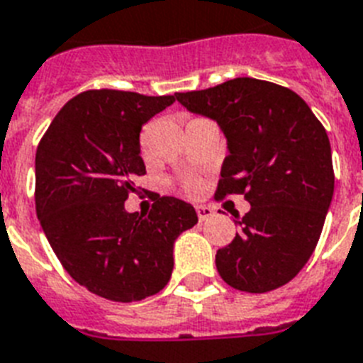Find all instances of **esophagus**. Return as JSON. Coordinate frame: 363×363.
<instances>
[{
    "instance_id": "esophagus-1",
    "label": "esophagus",
    "mask_w": 363,
    "mask_h": 363,
    "mask_svg": "<svg viewBox=\"0 0 363 363\" xmlns=\"http://www.w3.org/2000/svg\"><path fill=\"white\" fill-rule=\"evenodd\" d=\"M196 212H197V218H199V222H205V220L214 216V211H212L211 207H205V205L196 207Z\"/></svg>"
}]
</instances>
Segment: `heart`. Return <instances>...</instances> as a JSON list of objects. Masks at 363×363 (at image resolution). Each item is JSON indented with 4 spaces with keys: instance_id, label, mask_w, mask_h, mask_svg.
<instances>
[{
    "instance_id": "1",
    "label": "heart",
    "mask_w": 363,
    "mask_h": 363,
    "mask_svg": "<svg viewBox=\"0 0 363 363\" xmlns=\"http://www.w3.org/2000/svg\"><path fill=\"white\" fill-rule=\"evenodd\" d=\"M182 188L188 194H197V191L201 190V181L196 179V177H186V179H182Z\"/></svg>"
}]
</instances>
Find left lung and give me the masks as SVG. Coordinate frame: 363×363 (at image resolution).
Segmentation results:
<instances>
[{
	"mask_svg": "<svg viewBox=\"0 0 363 363\" xmlns=\"http://www.w3.org/2000/svg\"><path fill=\"white\" fill-rule=\"evenodd\" d=\"M175 96L228 138L214 197L242 194L252 205L238 218L240 233L218 250L222 279L246 293L289 284L319 242L334 196L325 126L294 91L264 79L235 78Z\"/></svg>",
	"mask_w": 363,
	"mask_h": 363,
	"instance_id": "left-lung-1",
	"label": "left lung"
}]
</instances>
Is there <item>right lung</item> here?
I'll return each instance as SVG.
<instances>
[{
    "label": "right lung",
    "mask_w": 363,
    "mask_h": 363,
    "mask_svg": "<svg viewBox=\"0 0 363 363\" xmlns=\"http://www.w3.org/2000/svg\"><path fill=\"white\" fill-rule=\"evenodd\" d=\"M175 95L91 89L55 115L35 156V208L70 278L113 302L160 293L173 270V244L194 228L190 203L158 196L149 216L126 212L145 175L140 132Z\"/></svg>",
    "instance_id": "1"
}]
</instances>
